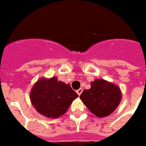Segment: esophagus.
<instances>
[{
	"mask_svg": "<svg viewBox=\"0 0 146 146\" xmlns=\"http://www.w3.org/2000/svg\"><path fill=\"white\" fill-rule=\"evenodd\" d=\"M82 92H83V90H82V88H79L78 90H76V93H77V94L80 96V95L81 94V93H82Z\"/></svg>",
	"mask_w": 146,
	"mask_h": 146,
	"instance_id": "esophagus-1",
	"label": "esophagus"
}]
</instances>
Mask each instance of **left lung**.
I'll list each match as a JSON object with an SVG mask.
<instances>
[{
  "instance_id": "8db88e82",
  "label": "left lung",
  "mask_w": 146,
  "mask_h": 146,
  "mask_svg": "<svg viewBox=\"0 0 146 146\" xmlns=\"http://www.w3.org/2000/svg\"><path fill=\"white\" fill-rule=\"evenodd\" d=\"M88 109L99 118L110 115L115 111L122 100L120 88L104 79L91 82V88L80 96Z\"/></svg>"
}]
</instances>
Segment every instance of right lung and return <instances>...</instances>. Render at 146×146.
<instances>
[{"mask_svg": "<svg viewBox=\"0 0 146 146\" xmlns=\"http://www.w3.org/2000/svg\"><path fill=\"white\" fill-rule=\"evenodd\" d=\"M78 95L70 84L58 80L56 76L40 78L30 92L31 104L39 114L56 119L63 115Z\"/></svg>", "mask_w": 146, "mask_h": 146, "instance_id": "right-lung-1", "label": "right lung"}]
</instances>
